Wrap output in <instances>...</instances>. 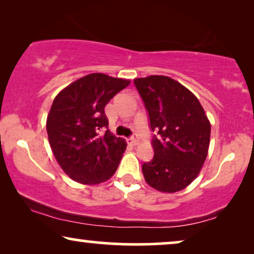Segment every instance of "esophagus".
<instances>
[{
  "instance_id": "34e87169",
  "label": "esophagus",
  "mask_w": 254,
  "mask_h": 254,
  "mask_svg": "<svg viewBox=\"0 0 254 254\" xmlns=\"http://www.w3.org/2000/svg\"><path fill=\"white\" fill-rule=\"evenodd\" d=\"M130 144L131 145H137L138 144V136H137V133H133L132 136L130 137Z\"/></svg>"
}]
</instances>
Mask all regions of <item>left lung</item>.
I'll list each match as a JSON object with an SVG mask.
<instances>
[{"label":"left lung","instance_id":"1","mask_svg":"<svg viewBox=\"0 0 254 254\" xmlns=\"http://www.w3.org/2000/svg\"><path fill=\"white\" fill-rule=\"evenodd\" d=\"M148 114L154 155L141 166L145 181L164 192L190 185L208 154L210 123L190 90L168 76L134 79Z\"/></svg>","mask_w":254,"mask_h":254}]
</instances>
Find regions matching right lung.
<instances>
[{
    "label": "right lung",
    "mask_w": 254,
    "mask_h": 254,
    "mask_svg": "<svg viewBox=\"0 0 254 254\" xmlns=\"http://www.w3.org/2000/svg\"><path fill=\"white\" fill-rule=\"evenodd\" d=\"M129 84V80L93 73L74 81L54 99L47 136L60 167L74 181L100 184L116 172L127 143L108 130L104 107Z\"/></svg>",
    "instance_id": "right-lung-1"
}]
</instances>
